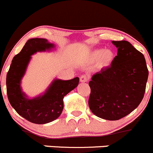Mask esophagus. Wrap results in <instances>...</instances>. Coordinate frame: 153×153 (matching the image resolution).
Masks as SVG:
<instances>
[{
	"mask_svg": "<svg viewBox=\"0 0 153 153\" xmlns=\"http://www.w3.org/2000/svg\"><path fill=\"white\" fill-rule=\"evenodd\" d=\"M88 77L87 75H82L79 78L81 82H85L88 81Z\"/></svg>",
	"mask_w": 153,
	"mask_h": 153,
	"instance_id": "obj_1",
	"label": "esophagus"
}]
</instances>
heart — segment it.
Listing matches in <instances>:
<instances>
[{
    "label": "heart",
    "instance_id": "heart-1",
    "mask_svg": "<svg viewBox=\"0 0 153 153\" xmlns=\"http://www.w3.org/2000/svg\"><path fill=\"white\" fill-rule=\"evenodd\" d=\"M114 53L110 50L97 49L92 51L89 55L91 62H97L96 67L97 69L107 68L112 64L114 59Z\"/></svg>",
    "mask_w": 153,
    "mask_h": 153
}]
</instances>
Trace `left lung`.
I'll return each instance as SVG.
<instances>
[{
    "label": "left lung",
    "instance_id": "left-lung-1",
    "mask_svg": "<svg viewBox=\"0 0 153 153\" xmlns=\"http://www.w3.org/2000/svg\"><path fill=\"white\" fill-rule=\"evenodd\" d=\"M117 55L111 66L102 69L88 82V105L94 114L117 120L134 111L142 101L148 71L144 56L127 41H112Z\"/></svg>",
    "mask_w": 153,
    "mask_h": 153
}]
</instances>
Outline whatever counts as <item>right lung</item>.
I'll use <instances>...</instances> for the list:
<instances>
[{
    "label": "right lung",
    "instance_id": "add662e5",
    "mask_svg": "<svg viewBox=\"0 0 153 153\" xmlns=\"http://www.w3.org/2000/svg\"><path fill=\"white\" fill-rule=\"evenodd\" d=\"M54 48L45 39H30L19 53L13 59L7 74V92L8 100L19 114L31 123L45 124L58 118L64 107L63 98L77 87L79 77L70 80L54 79L42 96L28 99L21 88V80L25 75L31 56L40 51Z\"/></svg>",
    "mask_w": 153,
    "mask_h": 153
}]
</instances>
